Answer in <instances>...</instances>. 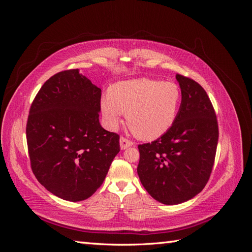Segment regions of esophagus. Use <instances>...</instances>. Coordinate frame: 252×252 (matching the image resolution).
Instances as JSON below:
<instances>
[{
    "label": "esophagus",
    "instance_id": "esophagus-1",
    "mask_svg": "<svg viewBox=\"0 0 252 252\" xmlns=\"http://www.w3.org/2000/svg\"><path fill=\"white\" fill-rule=\"evenodd\" d=\"M132 145H133V143L131 141H129V140L123 138V136H122V138L120 139V147H121L122 150L130 147V146H132Z\"/></svg>",
    "mask_w": 252,
    "mask_h": 252
}]
</instances>
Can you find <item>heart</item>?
<instances>
[{
  "label": "heart",
  "instance_id": "1",
  "mask_svg": "<svg viewBox=\"0 0 252 252\" xmlns=\"http://www.w3.org/2000/svg\"><path fill=\"white\" fill-rule=\"evenodd\" d=\"M181 90L177 84L150 79L118 82L101 98L106 126L116 129L126 112L127 124L144 140H154L166 133L178 118Z\"/></svg>",
  "mask_w": 252,
  "mask_h": 252
}]
</instances>
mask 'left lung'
I'll use <instances>...</instances> for the list:
<instances>
[{
	"instance_id": "8db88e82",
	"label": "left lung",
	"mask_w": 252,
	"mask_h": 252,
	"mask_svg": "<svg viewBox=\"0 0 252 252\" xmlns=\"http://www.w3.org/2000/svg\"><path fill=\"white\" fill-rule=\"evenodd\" d=\"M175 79L182 94L177 120L161 138L139 145L142 185L165 205L187 202L202 191L210 177L219 140L217 116L204 88L181 74Z\"/></svg>"
}]
</instances>
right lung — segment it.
<instances>
[{
    "label": "right lung",
    "mask_w": 252,
    "mask_h": 252,
    "mask_svg": "<svg viewBox=\"0 0 252 252\" xmlns=\"http://www.w3.org/2000/svg\"><path fill=\"white\" fill-rule=\"evenodd\" d=\"M101 88L79 69L44 83L30 107L26 138L36 180L61 199H88L119 154L117 133L101 126Z\"/></svg>",
    "instance_id": "right-lung-1"
}]
</instances>
